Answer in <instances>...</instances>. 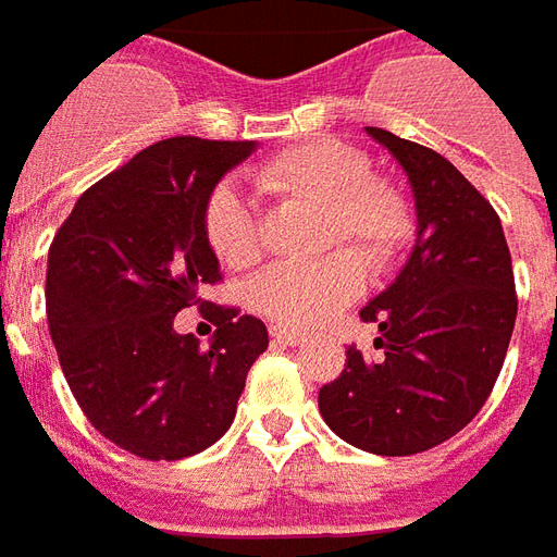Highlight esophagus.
<instances>
[{
  "instance_id": "esophagus-1",
  "label": "esophagus",
  "mask_w": 557,
  "mask_h": 557,
  "mask_svg": "<svg viewBox=\"0 0 557 557\" xmlns=\"http://www.w3.org/2000/svg\"><path fill=\"white\" fill-rule=\"evenodd\" d=\"M270 333L275 343H285V345H300L302 339H306L302 333H297V330H287V327H272Z\"/></svg>"
}]
</instances>
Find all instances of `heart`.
Segmentation results:
<instances>
[{"mask_svg":"<svg viewBox=\"0 0 557 557\" xmlns=\"http://www.w3.org/2000/svg\"><path fill=\"white\" fill-rule=\"evenodd\" d=\"M373 163L339 139H306L287 145L251 169L255 184L278 202L321 209L318 248H336L315 260L272 263L251 282V306L278 327L309 330L324 324L363 287L367 270L394 267L418 233L412 199L400 184L370 172ZM212 255L230 270H248L263 255V227L255 209L218 184L202 212ZM339 244L359 248V258Z\"/></svg>","mask_w":557,"mask_h":557,"instance_id":"b5f03b06","label":"heart"}]
</instances>
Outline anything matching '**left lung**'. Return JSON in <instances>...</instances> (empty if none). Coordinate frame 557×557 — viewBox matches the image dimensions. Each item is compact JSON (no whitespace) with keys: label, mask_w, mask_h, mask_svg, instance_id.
I'll return each mask as SVG.
<instances>
[{"label":"left lung","mask_w":557,"mask_h":557,"mask_svg":"<svg viewBox=\"0 0 557 557\" xmlns=\"http://www.w3.org/2000/svg\"><path fill=\"white\" fill-rule=\"evenodd\" d=\"M406 169L418 239L397 282L360 309L379 324L375 358L345 351L318 409L345 443L418 455L463 431L488 400L516 327L519 297L500 218L446 157L367 126Z\"/></svg>","instance_id":"obj_1"}]
</instances>
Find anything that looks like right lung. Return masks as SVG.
Returning <instances> with one entry per match:
<instances>
[{
	"mask_svg": "<svg viewBox=\"0 0 557 557\" xmlns=\"http://www.w3.org/2000/svg\"><path fill=\"white\" fill-rule=\"evenodd\" d=\"M251 141L172 136L87 187L48 251V327L81 412L145 461H182L236 416L267 324L202 300L221 285L202 212ZM187 305L215 326L209 349L171 330Z\"/></svg>",
	"mask_w": 557,
	"mask_h": 557,
	"instance_id": "right-lung-1",
	"label": "right lung"
}]
</instances>
